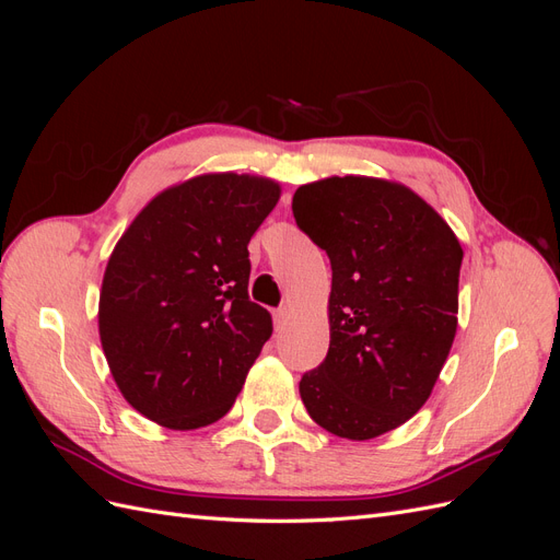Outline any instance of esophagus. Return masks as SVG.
Returning <instances> with one entry per match:
<instances>
[{
  "mask_svg": "<svg viewBox=\"0 0 560 560\" xmlns=\"http://www.w3.org/2000/svg\"><path fill=\"white\" fill-rule=\"evenodd\" d=\"M290 308H287V306H280L276 313H273V317H276V327L278 329H282V325H284V322H287V317H290Z\"/></svg>",
  "mask_w": 560,
  "mask_h": 560,
  "instance_id": "esophagus-1",
  "label": "esophagus"
}]
</instances>
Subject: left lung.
Masks as SVG:
<instances>
[{
	"instance_id": "8db88e82",
	"label": "left lung",
	"mask_w": 560,
	"mask_h": 560,
	"mask_svg": "<svg viewBox=\"0 0 560 560\" xmlns=\"http://www.w3.org/2000/svg\"><path fill=\"white\" fill-rule=\"evenodd\" d=\"M292 210L331 261L329 352L299 393L319 428L366 442L432 395L457 329L463 247L434 208L387 179L303 184Z\"/></svg>"
}]
</instances>
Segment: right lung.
<instances>
[{"label": "right lung", "instance_id": "add662e5", "mask_svg": "<svg viewBox=\"0 0 560 560\" xmlns=\"http://www.w3.org/2000/svg\"><path fill=\"white\" fill-rule=\"evenodd\" d=\"M280 184L210 173L161 191L116 243L97 327L112 376L135 411L167 430L229 413L273 334L247 296L249 238Z\"/></svg>", "mask_w": 560, "mask_h": 560}]
</instances>
